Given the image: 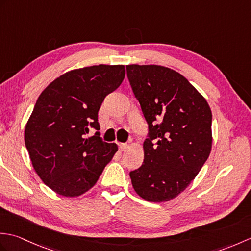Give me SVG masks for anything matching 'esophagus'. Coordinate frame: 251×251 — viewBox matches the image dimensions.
<instances>
[{"mask_svg":"<svg viewBox=\"0 0 251 251\" xmlns=\"http://www.w3.org/2000/svg\"><path fill=\"white\" fill-rule=\"evenodd\" d=\"M119 147L121 151H125L126 149L128 148V145H127V143H119Z\"/></svg>","mask_w":251,"mask_h":251,"instance_id":"esophagus-1","label":"esophagus"}]
</instances>
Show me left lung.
I'll return each instance as SVG.
<instances>
[{
    "instance_id": "left-lung-1",
    "label": "left lung",
    "mask_w": 251,
    "mask_h": 251,
    "mask_svg": "<svg viewBox=\"0 0 251 251\" xmlns=\"http://www.w3.org/2000/svg\"><path fill=\"white\" fill-rule=\"evenodd\" d=\"M135 97L149 125L145 159L130 172L143 200L177 197L200 173L211 151V110L206 99L177 71L156 65L126 66Z\"/></svg>"
}]
</instances>
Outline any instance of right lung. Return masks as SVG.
Wrapping results in <instances>:
<instances>
[{
	"label": "right lung",
	"mask_w": 251,
	"mask_h": 251,
	"mask_svg": "<svg viewBox=\"0 0 251 251\" xmlns=\"http://www.w3.org/2000/svg\"><path fill=\"white\" fill-rule=\"evenodd\" d=\"M125 77L122 65H99L69 71L37 98L25 130V143L42 181L59 195L75 197L97 182L117 151L102 141L98 111L106 95Z\"/></svg>",
	"instance_id": "obj_1"
}]
</instances>
